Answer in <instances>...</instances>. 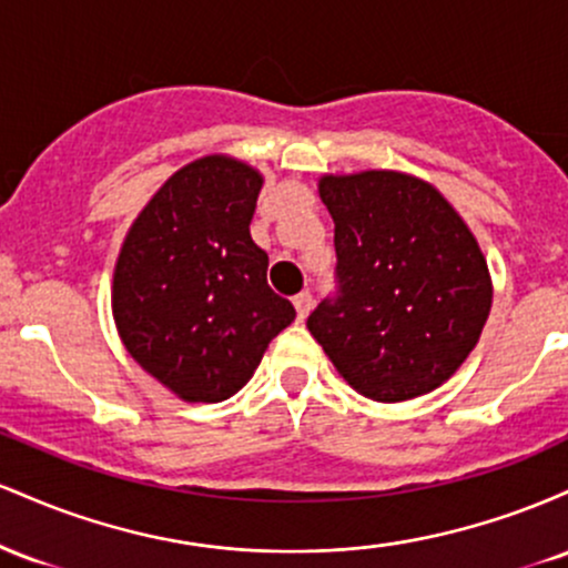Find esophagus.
<instances>
[{"label": "esophagus", "instance_id": "34e87169", "mask_svg": "<svg viewBox=\"0 0 568 568\" xmlns=\"http://www.w3.org/2000/svg\"><path fill=\"white\" fill-rule=\"evenodd\" d=\"M293 306H296V321L304 323L306 315H310L312 310V293H298V296H293Z\"/></svg>", "mask_w": 568, "mask_h": 568}]
</instances>
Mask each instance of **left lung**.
<instances>
[{
	"label": "left lung",
	"instance_id": "left-lung-1",
	"mask_svg": "<svg viewBox=\"0 0 568 568\" xmlns=\"http://www.w3.org/2000/svg\"><path fill=\"white\" fill-rule=\"evenodd\" d=\"M338 296L306 328L357 393L400 403L452 379L478 344L494 285L478 240L427 181L400 171L325 173Z\"/></svg>",
	"mask_w": 568,
	"mask_h": 568
}]
</instances>
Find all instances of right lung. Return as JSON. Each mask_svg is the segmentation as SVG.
I'll return each mask as SVG.
<instances>
[{
	"instance_id": "1",
	"label": "right lung",
	"mask_w": 568,
	"mask_h": 568,
	"mask_svg": "<svg viewBox=\"0 0 568 568\" xmlns=\"http://www.w3.org/2000/svg\"><path fill=\"white\" fill-rule=\"evenodd\" d=\"M264 175L207 154L175 171L122 240L116 334L139 366L186 403H219L251 379L296 310L266 285L251 219Z\"/></svg>"
}]
</instances>
